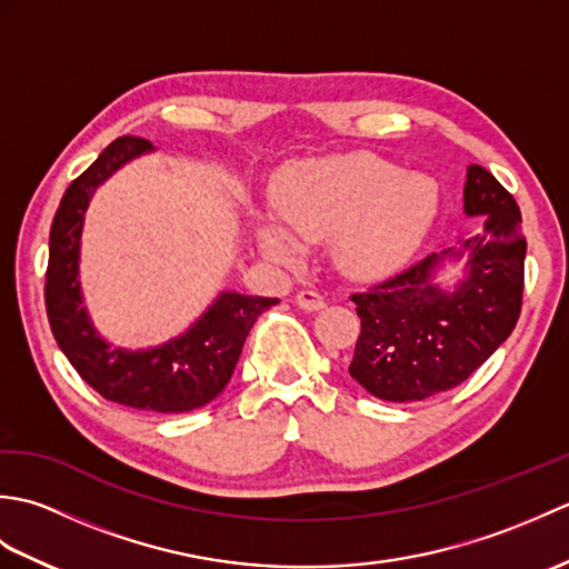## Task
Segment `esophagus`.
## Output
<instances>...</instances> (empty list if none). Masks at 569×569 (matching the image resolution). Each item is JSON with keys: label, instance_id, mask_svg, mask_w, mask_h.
Masks as SVG:
<instances>
[{"label": "esophagus", "instance_id": "esophagus-1", "mask_svg": "<svg viewBox=\"0 0 569 569\" xmlns=\"http://www.w3.org/2000/svg\"><path fill=\"white\" fill-rule=\"evenodd\" d=\"M296 303H298V308H303L308 312H316V310L325 308V298L318 291H300L296 296Z\"/></svg>", "mask_w": 569, "mask_h": 569}]
</instances>
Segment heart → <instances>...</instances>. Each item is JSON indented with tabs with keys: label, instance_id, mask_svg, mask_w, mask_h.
Wrapping results in <instances>:
<instances>
[{
	"label": "heart",
	"instance_id": "obj_1",
	"mask_svg": "<svg viewBox=\"0 0 569 569\" xmlns=\"http://www.w3.org/2000/svg\"><path fill=\"white\" fill-rule=\"evenodd\" d=\"M276 217L257 237L278 263L303 259V239H330L342 273L379 278L413 257L438 214V186L377 156H330L288 168L276 188Z\"/></svg>",
	"mask_w": 569,
	"mask_h": 569
}]
</instances>
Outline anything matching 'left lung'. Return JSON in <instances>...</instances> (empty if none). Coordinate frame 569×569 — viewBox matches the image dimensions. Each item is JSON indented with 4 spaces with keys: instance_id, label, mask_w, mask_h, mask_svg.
Returning <instances> with one entry per match:
<instances>
[{
    "instance_id": "8db88e82",
    "label": "left lung",
    "mask_w": 569,
    "mask_h": 569,
    "mask_svg": "<svg viewBox=\"0 0 569 569\" xmlns=\"http://www.w3.org/2000/svg\"><path fill=\"white\" fill-rule=\"evenodd\" d=\"M465 214L485 217L481 232L352 296L361 332L349 373L381 401L413 403L455 389L497 352L521 316V210L477 163L467 168ZM462 258L463 281L445 292L433 276Z\"/></svg>"
}]
</instances>
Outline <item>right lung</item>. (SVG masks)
I'll list each match as a JSON object with an SVG mask.
<instances>
[{
	"instance_id": "obj_1",
	"label": "right lung",
	"mask_w": 569,
	"mask_h": 569,
	"mask_svg": "<svg viewBox=\"0 0 569 569\" xmlns=\"http://www.w3.org/2000/svg\"><path fill=\"white\" fill-rule=\"evenodd\" d=\"M153 151L139 137H119L68 186L48 241L46 312L58 347L80 377L107 401L153 413H186L222 393L251 325L278 298L222 291L190 328L159 347H112L82 306L80 237L88 204L107 178Z\"/></svg>"
}]
</instances>
